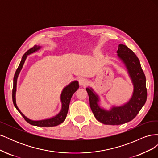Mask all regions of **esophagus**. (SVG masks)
Returning a JSON list of instances; mask_svg holds the SVG:
<instances>
[{"label": "esophagus", "instance_id": "34e87169", "mask_svg": "<svg viewBox=\"0 0 158 158\" xmlns=\"http://www.w3.org/2000/svg\"><path fill=\"white\" fill-rule=\"evenodd\" d=\"M88 82V80L85 78H82L79 80V84L80 85H82V86H84V85H87Z\"/></svg>", "mask_w": 158, "mask_h": 158}]
</instances>
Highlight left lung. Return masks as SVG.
Returning <instances> with one entry per match:
<instances>
[{
  "mask_svg": "<svg viewBox=\"0 0 158 158\" xmlns=\"http://www.w3.org/2000/svg\"><path fill=\"white\" fill-rule=\"evenodd\" d=\"M118 58L125 64L134 86L132 97L121 106L109 110L100 107L99 97L92 88H87L89 106L95 118L104 125H118L132 121L144 106L147 99L146 76L140 60L134 52L125 45H118Z\"/></svg>",
  "mask_w": 158,
  "mask_h": 158,
  "instance_id": "left-lung-1",
  "label": "left lung"
}]
</instances>
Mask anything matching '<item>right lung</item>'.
I'll return each mask as SVG.
<instances>
[{
    "mask_svg": "<svg viewBox=\"0 0 158 158\" xmlns=\"http://www.w3.org/2000/svg\"><path fill=\"white\" fill-rule=\"evenodd\" d=\"M41 49V46L40 45H34L32 48L28 50L26 53L23 55L21 62L20 64H19L18 67L16 71L15 74L14 76V81H13V89H12V101L14 106L16 108V109L20 113L22 116L24 118L25 120L30 123V125L33 126H37V127H55L60 125L64 121L65 118L66 117V114L68 113L69 104L70 102V99L74 93L79 88V85L78 81H73L71 83H70L68 85H66L65 88L62 91V93L60 95V101L62 104V107L60 111L56 114V115L50 118L44 119V120H40V121H33L31 119L26 117L24 114H23L20 110L18 109L16 102V85H17V79L18 77V75L20 74V71L23 67V65L25 63V60L27 58V55L33 53L39 49Z\"/></svg>",
    "mask_w": 158,
    "mask_h": 158,
    "instance_id": "right-lung-1",
    "label": "right lung"
}]
</instances>
